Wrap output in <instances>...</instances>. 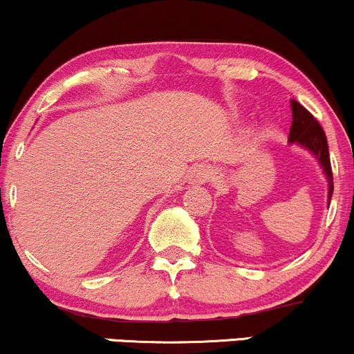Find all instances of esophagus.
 <instances>
[{
	"label": "esophagus",
	"instance_id": "esophagus-1",
	"mask_svg": "<svg viewBox=\"0 0 354 354\" xmlns=\"http://www.w3.org/2000/svg\"><path fill=\"white\" fill-rule=\"evenodd\" d=\"M211 178V168L207 165H196L189 169L188 173V181L189 185H199V183L209 181Z\"/></svg>",
	"mask_w": 354,
	"mask_h": 354
}]
</instances>
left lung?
I'll list each match as a JSON object with an SVG mask.
<instances>
[{
    "label": "left lung",
    "mask_w": 354,
    "mask_h": 354,
    "mask_svg": "<svg viewBox=\"0 0 354 354\" xmlns=\"http://www.w3.org/2000/svg\"><path fill=\"white\" fill-rule=\"evenodd\" d=\"M292 105V127L288 135V143L300 145L317 156L318 163L323 168L328 180V204H330L331 194H333V173H331L330 151H328L326 135L317 118L300 105L297 100L290 102Z\"/></svg>",
    "instance_id": "8db88e82"
}]
</instances>
